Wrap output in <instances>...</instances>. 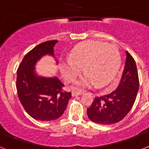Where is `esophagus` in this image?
<instances>
[{
    "instance_id": "1",
    "label": "esophagus",
    "mask_w": 149,
    "mask_h": 149,
    "mask_svg": "<svg viewBox=\"0 0 149 149\" xmlns=\"http://www.w3.org/2000/svg\"><path fill=\"white\" fill-rule=\"evenodd\" d=\"M82 92L80 91H73L72 92V97H77V96H79V95H81L82 94Z\"/></svg>"
}]
</instances>
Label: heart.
Wrapping results in <instances>:
<instances>
[{
  "mask_svg": "<svg viewBox=\"0 0 149 149\" xmlns=\"http://www.w3.org/2000/svg\"><path fill=\"white\" fill-rule=\"evenodd\" d=\"M120 62V52L116 45L98 41H87L72 49L69 60L61 65V72L66 80L72 81L83 68L86 75L77 82V86L89 87L96 84L101 88L114 77Z\"/></svg>",
  "mask_w": 149,
  "mask_h": 149,
  "instance_id": "obj_1",
  "label": "heart"
}]
</instances>
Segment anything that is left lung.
<instances>
[{"label": "left lung", "mask_w": 149, "mask_h": 149, "mask_svg": "<svg viewBox=\"0 0 149 149\" xmlns=\"http://www.w3.org/2000/svg\"><path fill=\"white\" fill-rule=\"evenodd\" d=\"M139 88V74L135 61L126 52V61L120 81L109 94L94 98L87 108L92 121L100 125H113L121 120L134 105Z\"/></svg>", "instance_id": "left-lung-1"}]
</instances>
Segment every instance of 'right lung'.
I'll use <instances>...</instances> for the list:
<instances>
[{
  "label": "right lung",
  "instance_id": "right-lung-1",
  "mask_svg": "<svg viewBox=\"0 0 149 149\" xmlns=\"http://www.w3.org/2000/svg\"><path fill=\"white\" fill-rule=\"evenodd\" d=\"M57 40L46 41L24 56L17 70L16 87L18 98L25 111L38 120H56L66 109L71 92L63 91L64 84L57 77H39L35 65L42 56H54Z\"/></svg>",
  "mask_w": 149,
  "mask_h": 149
}]
</instances>
